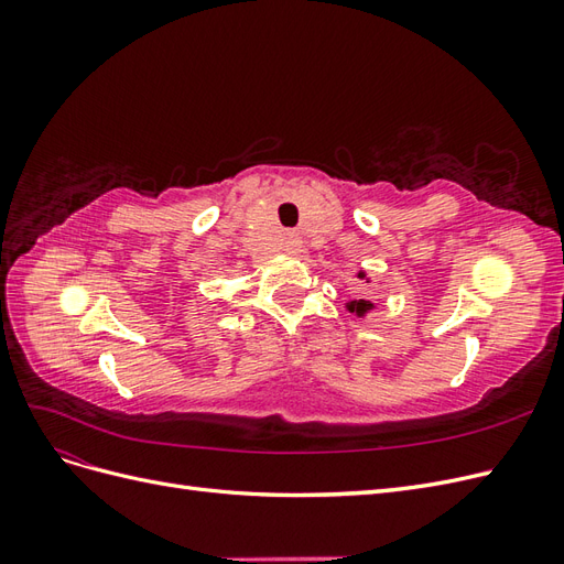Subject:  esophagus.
Wrapping results in <instances>:
<instances>
[{"label":"esophagus","mask_w":564,"mask_h":564,"mask_svg":"<svg viewBox=\"0 0 564 564\" xmlns=\"http://www.w3.org/2000/svg\"><path fill=\"white\" fill-rule=\"evenodd\" d=\"M284 251H286V253H299V251H301V240H299V237H296L294 232H289V235L284 237Z\"/></svg>","instance_id":"obj_1"}]
</instances>
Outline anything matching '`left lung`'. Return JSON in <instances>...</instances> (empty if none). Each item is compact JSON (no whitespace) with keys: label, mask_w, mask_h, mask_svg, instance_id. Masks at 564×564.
<instances>
[{"label":"left lung","mask_w":564,"mask_h":564,"mask_svg":"<svg viewBox=\"0 0 564 564\" xmlns=\"http://www.w3.org/2000/svg\"><path fill=\"white\" fill-rule=\"evenodd\" d=\"M357 278L362 280V278H365V272H360V275H357ZM371 308H373V305H371L369 301H365V299H360V301H350V303H348V311H350V313H355V315H365V313H367V311H371Z\"/></svg>","instance_id":"8db88e82"}]
</instances>
